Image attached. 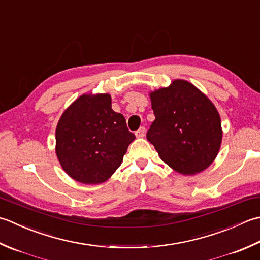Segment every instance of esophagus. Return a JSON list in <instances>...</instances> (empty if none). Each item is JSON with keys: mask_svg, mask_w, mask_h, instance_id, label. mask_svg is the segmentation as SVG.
<instances>
[{"mask_svg": "<svg viewBox=\"0 0 260 260\" xmlns=\"http://www.w3.org/2000/svg\"><path fill=\"white\" fill-rule=\"evenodd\" d=\"M136 137H144L145 135V127H141L139 131L135 132Z\"/></svg>", "mask_w": 260, "mask_h": 260, "instance_id": "34e87169", "label": "esophagus"}]
</instances>
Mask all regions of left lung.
<instances>
[{
    "instance_id": "8db88e82",
    "label": "left lung",
    "mask_w": 260,
    "mask_h": 260,
    "mask_svg": "<svg viewBox=\"0 0 260 260\" xmlns=\"http://www.w3.org/2000/svg\"><path fill=\"white\" fill-rule=\"evenodd\" d=\"M150 98L155 119L146 139L161 160L185 176L210 167L222 142L221 118L212 101L185 80H175Z\"/></svg>"
}]
</instances>
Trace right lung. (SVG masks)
Wrapping results in <instances>:
<instances>
[{"mask_svg":"<svg viewBox=\"0 0 260 260\" xmlns=\"http://www.w3.org/2000/svg\"><path fill=\"white\" fill-rule=\"evenodd\" d=\"M134 140L125 117L111 109L110 94H83L60 116L56 127V155L74 180L101 184L121 165Z\"/></svg>","mask_w":260,"mask_h":260,"instance_id":"1","label":"right lung"}]
</instances>
